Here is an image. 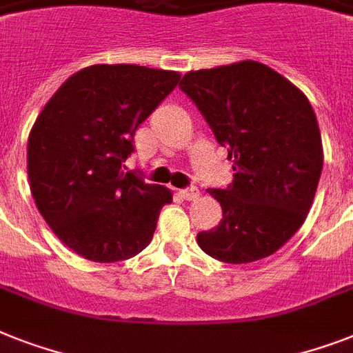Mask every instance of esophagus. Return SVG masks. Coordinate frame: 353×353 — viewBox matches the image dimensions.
Listing matches in <instances>:
<instances>
[{
    "instance_id": "esophagus-1",
    "label": "esophagus",
    "mask_w": 353,
    "mask_h": 353,
    "mask_svg": "<svg viewBox=\"0 0 353 353\" xmlns=\"http://www.w3.org/2000/svg\"><path fill=\"white\" fill-rule=\"evenodd\" d=\"M181 196L185 197L186 201H196L199 197V188L197 186H188V188H183Z\"/></svg>"
}]
</instances>
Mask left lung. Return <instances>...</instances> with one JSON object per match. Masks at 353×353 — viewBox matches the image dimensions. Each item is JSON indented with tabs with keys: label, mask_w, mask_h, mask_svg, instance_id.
I'll list each match as a JSON object with an SVG mask.
<instances>
[{
	"label": "left lung",
	"mask_w": 353,
	"mask_h": 353,
	"mask_svg": "<svg viewBox=\"0 0 353 353\" xmlns=\"http://www.w3.org/2000/svg\"><path fill=\"white\" fill-rule=\"evenodd\" d=\"M183 92L234 161V181L208 188L221 223L197 234L208 256L243 265L272 256L305 223L321 170L316 112L288 79L257 61L183 76Z\"/></svg>",
	"instance_id": "1"
}]
</instances>
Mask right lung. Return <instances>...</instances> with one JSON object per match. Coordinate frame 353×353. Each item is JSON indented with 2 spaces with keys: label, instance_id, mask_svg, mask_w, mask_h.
<instances>
[{
  "label": "right lung",
  "instance_id": "1",
  "mask_svg": "<svg viewBox=\"0 0 353 353\" xmlns=\"http://www.w3.org/2000/svg\"><path fill=\"white\" fill-rule=\"evenodd\" d=\"M174 70L92 65L70 76L28 136V181L37 210L68 248L114 263L152 241L172 192L125 172L134 134L177 87Z\"/></svg>",
  "mask_w": 353,
  "mask_h": 353
}]
</instances>
